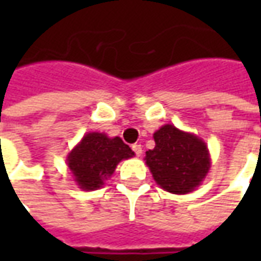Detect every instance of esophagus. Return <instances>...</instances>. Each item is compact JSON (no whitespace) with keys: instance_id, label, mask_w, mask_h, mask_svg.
I'll return each mask as SVG.
<instances>
[{"instance_id":"34e87169","label":"esophagus","mask_w":261,"mask_h":261,"mask_svg":"<svg viewBox=\"0 0 261 261\" xmlns=\"http://www.w3.org/2000/svg\"><path fill=\"white\" fill-rule=\"evenodd\" d=\"M133 151H134V153H136L137 156H141V153H142V147L140 145V144H134L133 145Z\"/></svg>"}]
</instances>
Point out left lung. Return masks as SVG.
<instances>
[{"label":"left lung","mask_w":261,"mask_h":261,"mask_svg":"<svg viewBox=\"0 0 261 261\" xmlns=\"http://www.w3.org/2000/svg\"><path fill=\"white\" fill-rule=\"evenodd\" d=\"M155 148L145 152L153 180L173 194H187L201 185L211 162L207 145L194 134L165 124L153 134Z\"/></svg>","instance_id":"obj_1"}]
</instances>
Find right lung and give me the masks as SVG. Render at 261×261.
<instances>
[{"label":"right lung","mask_w":261,"mask_h":261,"mask_svg":"<svg viewBox=\"0 0 261 261\" xmlns=\"http://www.w3.org/2000/svg\"><path fill=\"white\" fill-rule=\"evenodd\" d=\"M131 156L134 152L120 137L109 138L103 133H88L68 153L67 164L80 189L91 192L103 186L120 161Z\"/></svg>","instance_id":"obj_1"}]
</instances>
